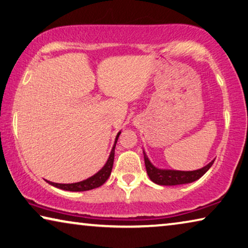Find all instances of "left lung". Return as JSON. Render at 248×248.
<instances>
[{
    "instance_id": "obj_1",
    "label": "left lung",
    "mask_w": 248,
    "mask_h": 248,
    "mask_svg": "<svg viewBox=\"0 0 248 248\" xmlns=\"http://www.w3.org/2000/svg\"><path fill=\"white\" fill-rule=\"evenodd\" d=\"M143 158H145V165L146 170L149 178L153 180L155 184L162 185V186H175V185H183V184H189L193 183L195 180L201 178L207 170L212 167L214 161H210L208 165L202 169H197V170L193 171H182V170H168V169H158L151 164L148 159L147 155L143 151Z\"/></svg>"
}]
</instances>
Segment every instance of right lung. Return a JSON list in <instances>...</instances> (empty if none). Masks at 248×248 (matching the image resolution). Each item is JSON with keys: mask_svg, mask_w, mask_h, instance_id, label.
<instances>
[{"mask_svg": "<svg viewBox=\"0 0 248 248\" xmlns=\"http://www.w3.org/2000/svg\"><path fill=\"white\" fill-rule=\"evenodd\" d=\"M121 132H118V135L116 137V141H114V145L112 147L111 153H110V156L107 160L106 165L103 166L101 170H99L95 175H93L90 178H88L86 180H82V182L79 183H75V184H57V183H52V182H47L52 186L60 188V189L63 190H69V191H86V190H91L94 189V188L100 187L101 185L105 184L107 180H108L110 173H111L112 170V166H113V159H114V148H116V143L117 140L119 138V135Z\"/></svg>", "mask_w": 248, "mask_h": 248, "instance_id": "right-lung-1", "label": "right lung"}]
</instances>
